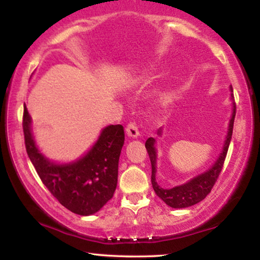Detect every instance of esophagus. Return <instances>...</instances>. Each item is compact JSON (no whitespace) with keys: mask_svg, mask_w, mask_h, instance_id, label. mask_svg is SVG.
Here are the masks:
<instances>
[{"mask_svg":"<svg viewBox=\"0 0 260 260\" xmlns=\"http://www.w3.org/2000/svg\"><path fill=\"white\" fill-rule=\"evenodd\" d=\"M126 133H127V135H128V138H132V139H137V138L140 137L138 126L135 125V123H129V125L127 126Z\"/></svg>","mask_w":260,"mask_h":260,"instance_id":"esophagus-1","label":"esophagus"}]
</instances>
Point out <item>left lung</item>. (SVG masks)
Listing matches in <instances>:
<instances>
[{
  "instance_id": "1",
  "label": "left lung",
  "mask_w": 260,
  "mask_h": 260,
  "mask_svg": "<svg viewBox=\"0 0 260 260\" xmlns=\"http://www.w3.org/2000/svg\"><path fill=\"white\" fill-rule=\"evenodd\" d=\"M230 100H231L232 105V113L231 118L229 121L228 133H226L224 145H222L221 152L219 156L215 160L213 165H212L208 170H206L203 173H200L196 177L189 179L188 181L184 182L181 185H177L174 187H161L156 181V161H158V148H156V141L154 138H148L146 141L145 147L147 149V153L151 159L152 165V186L156 196L162 200L164 203L172 208H186L193 205L198 204L206 198V196L211 192L212 187L217 181L220 173L222 165H224L226 154H228V149L231 142L232 132H233V122H235L236 116V104L235 98H233V89L232 86H230ZM158 135L162 137V127L158 129Z\"/></svg>"
}]
</instances>
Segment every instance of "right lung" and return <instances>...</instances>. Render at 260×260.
Listing matches in <instances>:
<instances>
[{
	"instance_id": "obj_1",
	"label": "right lung",
	"mask_w": 260,
	"mask_h": 260,
	"mask_svg": "<svg viewBox=\"0 0 260 260\" xmlns=\"http://www.w3.org/2000/svg\"><path fill=\"white\" fill-rule=\"evenodd\" d=\"M31 118L24 106L23 133L28 156L49 192L73 213L92 215L112 199L118 184L119 158L125 133L121 125L102 128L94 145L69 162L50 160L40 151Z\"/></svg>"
}]
</instances>
